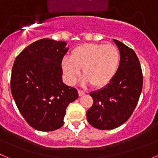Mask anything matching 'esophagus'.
Listing matches in <instances>:
<instances>
[{
  "label": "esophagus",
  "instance_id": "1",
  "mask_svg": "<svg viewBox=\"0 0 158 158\" xmlns=\"http://www.w3.org/2000/svg\"><path fill=\"white\" fill-rule=\"evenodd\" d=\"M85 94V93L84 91H82V90H78V95H79V96H82Z\"/></svg>",
  "mask_w": 158,
  "mask_h": 158
}]
</instances>
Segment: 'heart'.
<instances>
[{
  "mask_svg": "<svg viewBox=\"0 0 158 158\" xmlns=\"http://www.w3.org/2000/svg\"><path fill=\"white\" fill-rule=\"evenodd\" d=\"M120 62V52L113 44L85 43L78 46L70 57H64L61 62L65 80L74 85L81 76L84 84H91L96 89L106 86L116 74Z\"/></svg>",
  "mask_w": 158,
  "mask_h": 158,
  "instance_id": "b5f03b06",
  "label": "heart"
}]
</instances>
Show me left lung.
<instances>
[{
  "instance_id": "8db88e82",
  "label": "left lung",
  "mask_w": 158,
  "mask_h": 158,
  "mask_svg": "<svg viewBox=\"0 0 158 158\" xmlns=\"http://www.w3.org/2000/svg\"><path fill=\"white\" fill-rule=\"evenodd\" d=\"M120 52L116 74L109 84L92 92L93 104L87 111L88 122L100 130H112L132 115L142 93L143 77L140 62L132 49L113 40Z\"/></svg>"
}]
</instances>
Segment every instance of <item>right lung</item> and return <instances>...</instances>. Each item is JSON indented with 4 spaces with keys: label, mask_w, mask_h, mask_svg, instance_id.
Masks as SVG:
<instances>
[{
    "label": "right lung",
    "mask_w": 158,
    "mask_h": 158,
    "mask_svg": "<svg viewBox=\"0 0 158 158\" xmlns=\"http://www.w3.org/2000/svg\"><path fill=\"white\" fill-rule=\"evenodd\" d=\"M66 44L38 40L23 49L14 62L12 95L25 120L37 131L62 127L67 106L78 98L77 89L62 81L61 62L69 50Z\"/></svg>",
    "instance_id": "right-lung-1"
}]
</instances>
